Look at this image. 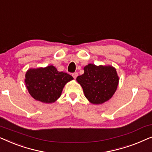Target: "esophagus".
Masks as SVG:
<instances>
[{"instance_id":"1","label":"esophagus","mask_w":152,"mask_h":152,"mask_svg":"<svg viewBox=\"0 0 152 152\" xmlns=\"http://www.w3.org/2000/svg\"><path fill=\"white\" fill-rule=\"evenodd\" d=\"M72 77H74V79H76L77 78V77L78 76V73L77 72H74V73H72Z\"/></svg>"}]
</instances>
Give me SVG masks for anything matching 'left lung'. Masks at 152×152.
I'll return each mask as SVG.
<instances>
[{
  "label": "left lung",
  "mask_w": 152,
  "mask_h": 152,
  "mask_svg": "<svg viewBox=\"0 0 152 152\" xmlns=\"http://www.w3.org/2000/svg\"><path fill=\"white\" fill-rule=\"evenodd\" d=\"M84 73L77 77L90 102L99 104L109 100L117 89L119 78L112 66H97L88 64L84 68Z\"/></svg>",
  "instance_id": "left-lung-1"
}]
</instances>
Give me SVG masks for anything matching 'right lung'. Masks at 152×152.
Masks as SVG:
<instances>
[{"label": "right lung", "instance_id": "obj_1", "mask_svg": "<svg viewBox=\"0 0 152 152\" xmlns=\"http://www.w3.org/2000/svg\"><path fill=\"white\" fill-rule=\"evenodd\" d=\"M73 77L59 72L53 66L30 69L26 74L27 88L33 98L44 103H52L61 96L65 84Z\"/></svg>", "mask_w": 152, "mask_h": 152}]
</instances>
